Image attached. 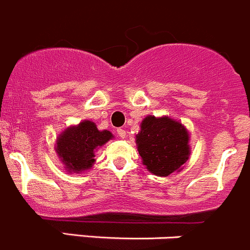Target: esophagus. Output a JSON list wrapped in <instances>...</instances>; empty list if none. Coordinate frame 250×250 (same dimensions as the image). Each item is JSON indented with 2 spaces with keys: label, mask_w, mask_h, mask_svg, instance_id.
<instances>
[{
  "label": "esophagus",
  "mask_w": 250,
  "mask_h": 250,
  "mask_svg": "<svg viewBox=\"0 0 250 250\" xmlns=\"http://www.w3.org/2000/svg\"><path fill=\"white\" fill-rule=\"evenodd\" d=\"M117 132H118V135H119V137H120V138H125V136H126V131L124 130V128H118Z\"/></svg>",
  "instance_id": "esophagus-1"
}]
</instances>
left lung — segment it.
<instances>
[{
  "mask_svg": "<svg viewBox=\"0 0 250 250\" xmlns=\"http://www.w3.org/2000/svg\"><path fill=\"white\" fill-rule=\"evenodd\" d=\"M136 146L146 169L157 176L180 171L191 154L189 132L167 115H147L141 122Z\"/></svg>",
  "mask_w": 250,
  "mask_h": 250,
  "instance_id": "obj_1",
  "label": "left lung"
}]
</instances>
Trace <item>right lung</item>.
<instances>
[{
	"mask_svg": "<svg viewBox=\"0 0 250 250\" xmlns=\"http://www.w3.org/2000/svg\"><path fill=\"white\" fill-rule=\"evenodd\" d=\"M113 137L110 131H101L91 120H83L59 133L54 150L66 171L81 174L92 167L96 162V150Z\"/></svg>",
	"mask_w": 250,
	"mask_h": 250,
	"instance_id": "add662e5",
	"label": "right lung"
}]
</instances>
